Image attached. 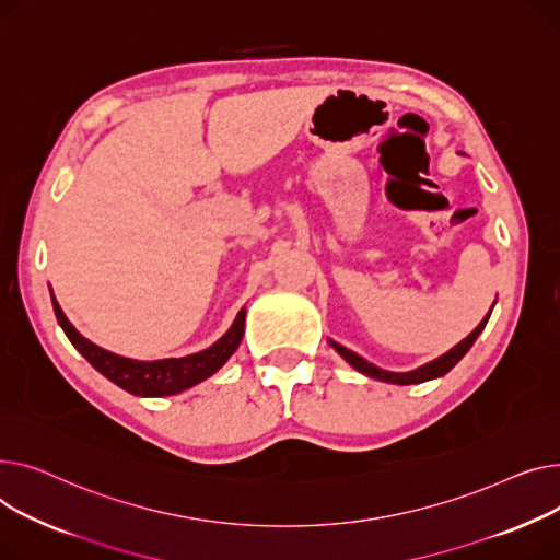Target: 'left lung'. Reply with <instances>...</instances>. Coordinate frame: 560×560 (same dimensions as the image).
Returning a JSON list of instances; mask_svg holds the SVG:
<instances>
[{
	"mask_svg": "<svg viewBox=\"0 0 560 560\" xmlns=\"http://www.w3.org/2000/svg\"><path fill=\"white\" fill-rule=\"evenodd\" d=\"M492 307H495V303H492ZM492 307H490V312H492ZM490 312L483 316V320L475 327V330H472L464 341H458L452 350H447V352L441 354L439 359L430 361V364H422V366H418V369H413V371H407V373L384 371V369L371 364V361H366L364 357H359L357 352L343 348L341 343H337V341H332V339H330V346L348 361V364H350L354 371H359L361 375L380 380V382H388V384H422V382H430V380L443 377L445 373H450V371L458 364V361L464 359V354L472 348V343L477 341V337L483 332V327H486V323H488V318H490Z\"/></svg>",
	"mask_w": 560,
	"mask_h": 560,
	"instance_id": "8db88e82",
	"label": "left lung"
}]
</instances>
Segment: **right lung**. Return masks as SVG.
Returning <instances> with one entry per match:
<instances>
[{"instance_id":"obj_1","label":"right lung","mask_w":560,"mask_h":560,"mask_svg":"<svg viewBox=\"0 0 560 560\" xmlns=\"http://www.w3.org/2000/svg\"><path fill=\"white\" fill-rule=\"evenodd\" d=\"M51 305L62 332L68 335L72 346L90 361V364L119 388L142 398L176 396V393L187 390L199 382L208 380L210 375H214L240 348L244 337V320H246V307H242L233 325H230V330L210 348L187 357L140 361V359H128V357L115 354L110 350H104L96 343L88 341L68 320V316L62 314L58 301L54 299V291H51Z\"/></svg>"}]
</instances>
